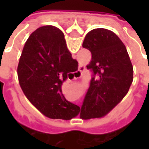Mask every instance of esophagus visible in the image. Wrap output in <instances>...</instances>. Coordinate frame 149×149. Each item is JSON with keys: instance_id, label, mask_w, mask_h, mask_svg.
Returning <instances> with one entry per match:
<instances>
[{"instance_id": "obj_1", "label": "esophagus", "mask_w": 149, "mask_h": 149, "mask_svg": "<svg viewBox=\"0 0 149 149\" xmlns=\"http://www.w3.org/2000/svg\"><path fill=\"white\" fill-rule=\"evenodd\" d=\"M78 71H79V72H76V74H83L84 73V72L85 71V67H84V65H80L79 66V69H78Z\"/></svg>"}]
</instances>
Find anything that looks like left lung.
I'll return each mask as SVG.
<instances>
[{
	"instance_id": "8db88e82",
	"label": "left lung",
	"mask_w": 149,
	"mask_h": 149,
	"mask_svg": "<svg viewBox=\"0 0 149 149\" xmlns=\"http://www.w3.org/2000/svg\"><path fill=\"white\" fill-rule=\"evenodd\" d=\"M82 46L92 53L87 68L93 77L80 116L83 119L102 117L128 92L133 80L132 65L124 43L112 31L91 30Z\"/></svg>"
}]
</instances>
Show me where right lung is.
<instances>
[{"mask_svg":"<svg viewBox=\"0 0 149 149\" xmlns=\"http://www.w3.org/2000/svg\"><path fill=\"white\" fill-rule=\"evenodd\" d=\"M72 60L65 35L55 26L38 28L25 42L17 67L19 83L29 100L49 118L70 120L80 112L61 89Z\"/></svg>","mask_w":149,"mask_h":149,"instance_id":"add662e5","label":"right lung"}]
</instances>
